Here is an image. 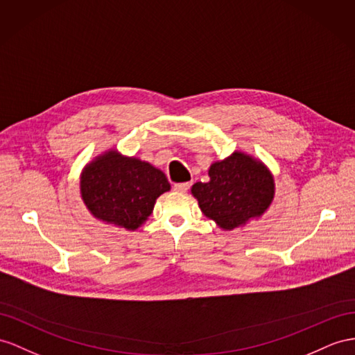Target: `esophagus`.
Listing matches in <instances>:
<instances>
[{"instance_id":"esophagus-1","label":"esophagus","mask_w":355,"mask_h":355,"mask_svg":"<svg viewBox=\"0 0 355 355\" xmlns=\"http://www.w3.org/2000/svg\"><path fill=\"white\" fill-rule=\"evenodd\" d=\"M189 189H190V183H178V184H174V190H175L177 193H186Z\"/></svg>"}]
</instances>
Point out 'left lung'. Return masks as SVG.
<instances>
[{"mask_svg":"<svg viewBox=\"0 0 355 355\" xmlns=\"http://www.w3.org/2000/svg\"><path fill=\"white\" fill-rule=\"evenodd\" d=\"M208 177V183L198 181L190 192L204 216L223 231L259 219L275 199L276 184L271 171L259 159L243 151L213 162Z\"/></svg>","mask_w":355,"mask_h":355,"instance_id":"1","label":"left lung"}]
</instances>
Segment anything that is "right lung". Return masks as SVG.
<instances>
[{
	"instance_id": "add662e5",
	"label": "right lung",
	"mask_w": 355,
	"mask_h": 355,
	"mask_svg": "<svg viewBox=\"0 0 355 355\" xmlns=\"http://www.w3.org/2000/svg\"><path fill=\"white\" fill-rule=\"evenodd\" d=\"M79 186L91 216L125 231H136L147 222L156 199L171 190L160 169L115 148L87 163Z\"/></svg>"
}]
</instances>
